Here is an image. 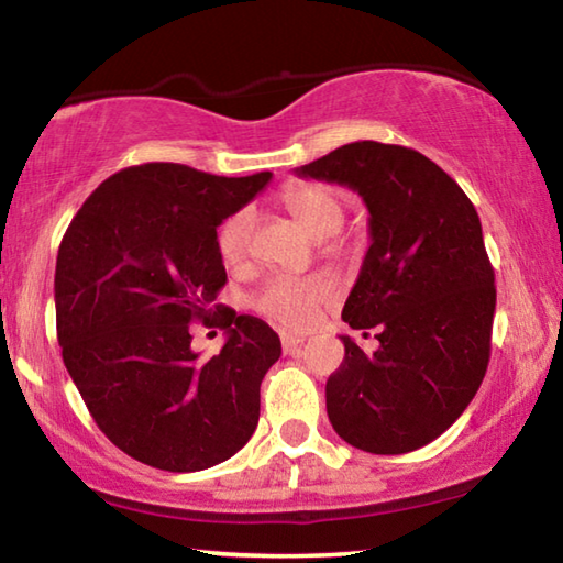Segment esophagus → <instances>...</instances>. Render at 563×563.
<instances>
[{
	"instance_id": "obj_1",
	"label": "esophagus",
	"mask_w": 563,
	"mask_h": 563,
	"mask_svg": "<svg viewBox=\"0 0 563 563\" xmlns=\"http://www.w3.org/2000/svg\"><path fill=\"white\" fill-rule=\"evenodd\" d=\"M280 342H283V352H285V355H295V352H298V350L302 347V338L290 335V332H283Z\"/></svg>"
}]
</instances>
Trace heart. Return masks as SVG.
Returning <instances> with one entry per match:
<instances>
[{
	"mask_svg": "<svg viewBox=\"0 0 563 563\" xmlns=\"http://www.w3.org/2000/svg\"><path fill=\"white\" fill-rule=\"evenodd\" d=\"M288 211L308 228L312 235L335 233L342 223L340 198L325 186H292L283 194ZM255 213L253 208H238L218 228V253L228 265L245 261L253 241ZM332 283L322 275L295 278V275H275L253 295V308L265 318L285 328L308 325L322 302L332 298Z\"/></svg>",
	"mask_w": 563,
	"mask_h": 563,
	"instance_id": "1",
	"label": "heart"
}]
</instances>
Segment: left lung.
<instances>
[{
    "label": "left lung",
    "mask_w": 563,
    "mask_h": 563,
    "mask_svg": "<svg viewBox=\"0 0 563 563\" xmlns=\"http://www.w3.org/2000/svg\"><path fill=\"white\" fill-rule=\"evenodd\" d=\"M295 174L357 190L369 211L342 320L375 330L379 347L365 355L340 338L330 422L362 452H415L450 430L489 365L497 288L476 208L434 161L395 144L355 141Z\"/></svg>",
    "instance_id": "obj_1"
}]
</instances>
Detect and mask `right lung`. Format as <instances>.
Masks as SVG:
<instances>
[{
	"label": "right lung",
	"instance_id": "1",
	"mask_svg": "<svg viewBox=\"0 0 563 563\" xmlns=\"http://www.w3.org/2000/svg\"><path fill=\"white\" fill-rule=\"evenodd\" d=\"M271 176L129 166L66 228L54 275L64 365L99 430L133 460L201 472L255 432L280 338L261 318L213 305L228 280L216 228ZM190 321L227 330L218 356L197 360Z\"/></svg>",
	"mask_w": 563,
	"mask_h": 563
}]
</instances>
